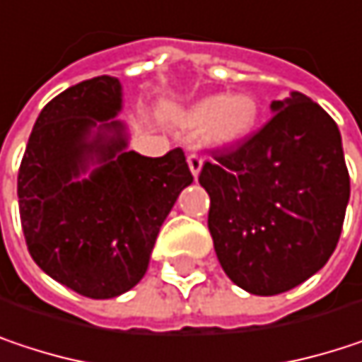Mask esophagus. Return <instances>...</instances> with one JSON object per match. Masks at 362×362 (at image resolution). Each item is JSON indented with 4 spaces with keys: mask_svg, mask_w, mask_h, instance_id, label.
<instances>
[{
    "mask_svg": "<svg viewBox=\"0 0 362 362\" xmlns=\"http://www.w3.org/2000/svg\"><path fill=\"white\" fill-rule=\"evenodd\" d=\"M188 168H190V174L197 178L199 172H201V168H203V157L197 155V153H190V155H188Z\"/></svg>",
    "mask_w": 362,
    "mask_h": 362,
    "instance_id": "esophagus-1",
    "label": "esophagus"
}]
</instances>
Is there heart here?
Here are the masks:
<instances>
[{
	"label": "heart",
	"mask_w": 362,
	"mask_h": 362,
	"mask_svg": "<svg viewBox=\"0 0 362 362\" xmlns=\"http://www.w3.org/2000/svg\"><path fill=\"white\" fill-rule=\"evenodd\" d=\"M168 117L186 129H199L205 125L207 142L228 148L252 136L259 121V103L252 94H211L186 107L170 109Z\"/></svg>",
	"instance_id": "heart-1"
}]
</instances>
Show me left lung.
Segmentation results:
<instances>
[{
	"mask_svg": "<svg viewBox=\"0 0 362 362\" xmlns=\"http://www.w3.org/2000/svg\"><path fill=\"white\" fill-rule=\"evenodd\" d=\"M270 109L257 134L214 151L199 176L220 266L255 296L289 291L325 266L350 199L335 121L300 92Z\"/></svg>",
	"mask_w": 362,
	"mask_h": 362,
	"instance_id": "8db88e82",
	"label": "left lung"
}]
</instances>
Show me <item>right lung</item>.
Here are the masks:
<instances>
[{
    "instance_id": "add662e5",
    "label": "right lung",
    "mask_w": 362,
    "mask_h": 362,
    "mask_svg": "<svg viewBox=\"0 0 362 362\" xmlns=\"http://www.w3.org/2000/svg\"><path fill=\"white\" fill-rule=\"evenodd\" d=\"M121 103V83L110 75L64 90L39 112L18 170L31 257L92 300L140 283L161 224L192 182L182 148L163 157L127 151L125 125L115 119Z\"/></svg>"
}]
</instances>
